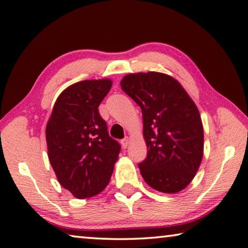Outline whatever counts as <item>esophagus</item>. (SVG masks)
Masks as SVG:
<instances>
[{
	"mask_svg": "<svg viewBox=\"0 0 248 248\" xmlns=\"http://www.w3.org/2000/svg\"><path fill=\"white\" fill-rule=\"evenodd\" d=\"M129 144V138H124V140H121V145H123L124 149H127V146Z\"/></svg>",
	"mask_w": 248,
	"mask_h": 248,
	"instance_id": "obj_1",
	"label": "esophagus"
}]
</instances>
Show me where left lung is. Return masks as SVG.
I'll list each match as a JSON object with an SVG mask.
<instances>
[{"mask_svg": "<svg viewBox=\"0 0 248 248\" xmlns=\"http://www.w3.org/2000/svg\"><path fill=\"white\" fill-rule=\"evenodd\" d=\"M120 85L142 111L148 146L139 164L142 177L165 194L185 189L203 156L202 121L194 100L178 81L164 73H131Z\"/></svg>", "mask_w": 248, "mask_h": 248, "instance_id": "1", "label": "left lung"}]
</instances>
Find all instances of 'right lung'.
<instances>
[{
  "mask_svg": "<svg viewBox=\"0 0 248 248\" xmlns=\"http://www.w3.org/2000/svg\"><path fill=\"white\" fill-rule=\"evenodd\" d=\"M111 79H85L59 95L46 128L48 157L59 183L75 198L102 192L110 180L120 144L109 137L98 106Z\"/></svg>",
  "mask_w": 248,
  "mask_h": 248,
  "instance_id": "right-lung-1",
  "label": "right lung"
}]
</instances>
